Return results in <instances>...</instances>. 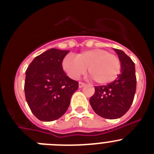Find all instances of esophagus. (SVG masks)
I'll return each instance as SVG.
<instances>
[{
    "label": "esophagus",
    "instance_id": "obj_1",
    "mask_svg": "<svg viewBox=\"0 0 154 154\" xmlns=\"http://www.w3.org/2000/svg\"><path fill=\"white\" fill-rule=\"evenodd\" d=\"M85 85V83H84V82H79V88H82V87H84Z\"/></svg>",
    "mask_w": 154,
    "mask_h": 154
}]
</instances>
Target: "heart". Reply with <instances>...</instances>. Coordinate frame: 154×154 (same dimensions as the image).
Returning <instances> with one entry per match:
<instances>
[{"instance_id":"1","label":"heart","mask_w":154,"mask_h":154,"mask_svg":"<svg viewBox=\"0 0 154 154\" xmlns=\"http://www.w3.org/2000/svg\"><path fill=\"white\" fill-rule=\"evenodd\" d=\"M96 83L106 85L116 79L120 73L121 62L118 56L100 48L86 50L74 57L69 55L62 61V69L72 79H77L85 72Z\"/></svg>"}]
</instances>
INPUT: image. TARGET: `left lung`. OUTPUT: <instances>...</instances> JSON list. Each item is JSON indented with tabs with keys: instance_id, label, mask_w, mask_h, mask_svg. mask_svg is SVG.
<instances>
[{
	"instance_id": "obj_1",
	"label": "left lung",
	"mask_w": 154,
	"mask_h": 154,
	"mask_svg": "<svg viewBox=\"0 0 154 154\" xmlns=\"http://www.w3.org/2000/svg\"><path fill=\"white\" fill-rule=\"evenodd\" d=\"M113 49L121 62L120 74L111 83L95 86V93L89 99L94 112L109 119H118L130 109L137 88L134 62L122 50Z\"/></svg>"
}]
</instances>
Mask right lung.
<instances>
[{
    "label": "right lung",
    "instance_id": "1",
    "mask_svg": "<svg viewBox=\"0 0 154 154\" xmlns=\"http://www.w3.org/2000/svg\"><path fill=\"white\" fill-rule=\"evenodd\" d=\"M69 51L51 48L34 58L26 70L24 93L30 109L39 120L63 116L79 82L67 76L62 61Z\"/></svg>",
    "mask_w": 154,
    "mask_h": 154
}]
</instances>
